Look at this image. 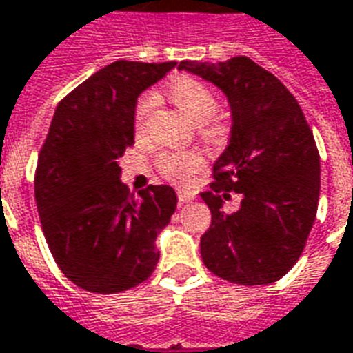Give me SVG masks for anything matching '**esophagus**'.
I'll list each match as a JSON object with an SVG mask.
<instances>
[{
	"label": "esophagus",
	"instance_id": "esophagus-1",
	"mask_svg": "<svg viewBox=\"0 0 353 353\" xmlns=\"http://www.w3.org/2000/svg\"><path fill=\"white\" fill-rule=\"evenodd\" d=\"M176 197H179L180 203H188L194 199V192H188V190H179V192H176Z\"/></svg>",
	"mask_w": 353,
	"mask_h": 353
}]
</instances>
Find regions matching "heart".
Instances as JSON below:
<instances>
[{
  "mask_svg": "<svg viewBox=\"0 0 353 353\" xmlns=\"http://www.w3.org/2000/svg\"><path fill=\"white\" fill-rule=\"evenodd\" d=\"M165 95L174 107L186 114L188 120L201 123L203 137L208 143H218L228 133V123L216 114L218 110V97L208 86L197 77L192 74H179L167 82ZM154 107V97L150 94L139 97L135 110H133V131L141 135L146 130V122ZM156 167L165 179L174 182H186L203 167V159L195 152H161L156 158Z\"/></svg>",
  "mask_w": 353,
  "mask_h": 353,
  "instance_id": "heart-1",
  "label": "heart"
}]
</instances>
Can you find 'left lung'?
I'll use <instances>...</instances> for the list:
<instances>
[{
	"instance_id": "8db88e82",
	"label": "left lung",
	"mask_w": 353,
	"mask_h": 353,
	"mask_svg": "<svg viewBox=\"0 0 353 353\" xmlns=\"http://www.w3.org/2000/svg\"><path fill=\"white\" fill-rule=\"evenodd\" d=\"M179 69L214 82L230 99V146L203 192L212 223L201 236L208 271L241 285L272 284L297 263L320 199V152L303 109L284 84L246 56L180 61ZM239 194L241 207L223 203Z\"/></svg>"
}]
</instances>
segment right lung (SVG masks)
<instances>
[{"instance_id":"right-lung-1","label":"right lung","mask_w":353,"mask_h":353,"mask_svg":"<svg viewBox=\"0 0 353 353\" xmlns=\"http://www.w3.org/2000/svg\"><path fill=\"white\" fill-rule=\"evenodd\" d=\"M174 61L118 60L56 107L35 167V201L54 261L92 293H120L150 276L156 236L171 222V186L130 192L117 159L133 145L137 95Z\"/></svg>"}]
</instances>
